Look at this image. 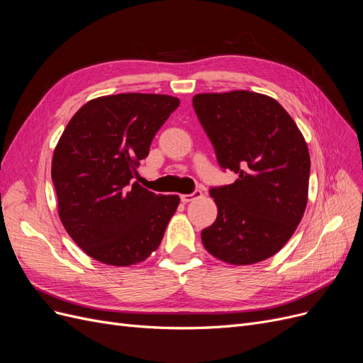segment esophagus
<instances>
[{
  "instance_id": "obj_1",
  "label": "esophagus",
  "mask_w": 363,
  "mask_h": 363,
  "mask_svg": "<svg viewBox=\"0 0 363 363\" xmlns=\"http://www.w3.org/2000/svg\"><path fill=\"white\" fill-rule=\"evenodd\" d=\"M203 196V191L201 189H195L192 194H184V195H180V199L183 203H191L194 201V199L196 198H201Z\"/></svg>"
}]
</instances>
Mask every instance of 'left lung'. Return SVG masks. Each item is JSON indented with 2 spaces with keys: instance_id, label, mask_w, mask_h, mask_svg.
I'll list each match as a JSON object with an SVG mask.
<instances>
[{
  "instance_id": "obj_1",
  "label": "left lung",
  "mask_w": 363,
  "mask_h": 363,
  "mask_svg": "<svg viewBox=\"0 0 363 363\" xmlns=\"http://www.w3.org/2000/svg\"><path fill=\"white\" fill-rule=\"evenodd\" d=\"M231 184L210 187L218 218L201 231L207 251L234 266L270 258L290 240L308 203L311 159L303 135L274 99L246 90L192 99Z\"/></svg>"
}]
</instances>
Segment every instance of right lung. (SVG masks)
I'll return each instance as SVG.
<instances>
[{
  "instance_id": "right-lung-1",
  "label": "right lung",
  "mask_w": 363,
  "mask_h": 363,
  "mask_svg": "<svg viewBox=\"0 0 363 363\" xmlns=\"http://www.w3.org/2000/svg\"><path fill=\"white\" fill-rule=\"evenodd\" d=\"M179 105L177 97L165 94L104 96L69 121L51 176L60 219L86 255L109 266H130L160 245L180 198L156 195L132 179Z\"/></svg>"
}]
</instances>
